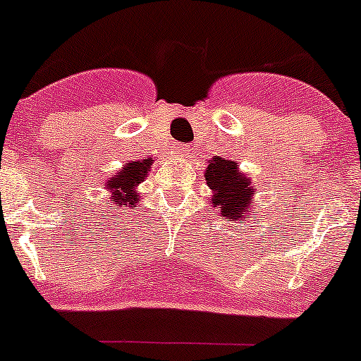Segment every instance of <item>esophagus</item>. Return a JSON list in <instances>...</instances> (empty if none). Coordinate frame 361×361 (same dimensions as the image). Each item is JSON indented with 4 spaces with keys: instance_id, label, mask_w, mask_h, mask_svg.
<instances>
[{
    "instance_id": "esophagus-1",
    "label": "esophagus",
    "mask_w": 361,
    "mask_h": 361,
    "mask_svg": "<svg viewBox=\"0 0 361 361\" xmlns=\"http://www.w3.org/2000/svg\"><path fill=\"white\" fill-rule=\"evenodd\" d=\"M188 150V147L184 143H178V145L173 147V154H184Z\"/></svg>"
}]
</instances>
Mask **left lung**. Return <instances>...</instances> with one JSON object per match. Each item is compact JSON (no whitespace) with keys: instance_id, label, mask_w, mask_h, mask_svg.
<instances>
[{"instance_id":"left-lung-1","label":"left lung","mask_w":361,"mask_h":361,"mask_svg":"<svg viewBox=\"0 0 361 361\" xmlns=\"http://www.w3.org/2000/svg\"><path fill=\"white\" fill-rule=\"evenodd\" d=\"M239 164L225 157H212L209 161L205 180L207 186L214 191L212 207H218L219 214L225 216L226 221H239L241 218H250V209L253 204V188L250 178L238 171Z\"/></svg>"}]
</instances>
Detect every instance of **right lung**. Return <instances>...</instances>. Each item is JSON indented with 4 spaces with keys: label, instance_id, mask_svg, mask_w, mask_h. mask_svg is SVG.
Segmentation results:
<instances>
[{
    "label": "right lung",
    "instance_id": "obj_1",
    "mask_svg": "<svg viewBox=\"0 0 361 361\" xmlns=\"http://www.w3.org/2000/svg\"><path fill=\"white\" fill-rule=\"evenodd\" d=\"M150 164H152V159L133 161V163H127L115 177L109 178L106 190L109 191L108 198L111 204L116 205V209L135 207L138 204L136 186L143 183V178L150 170Z\"/></svg>",
    "mask_w": 361,
    "mask_h": 361
}]
</instances>
